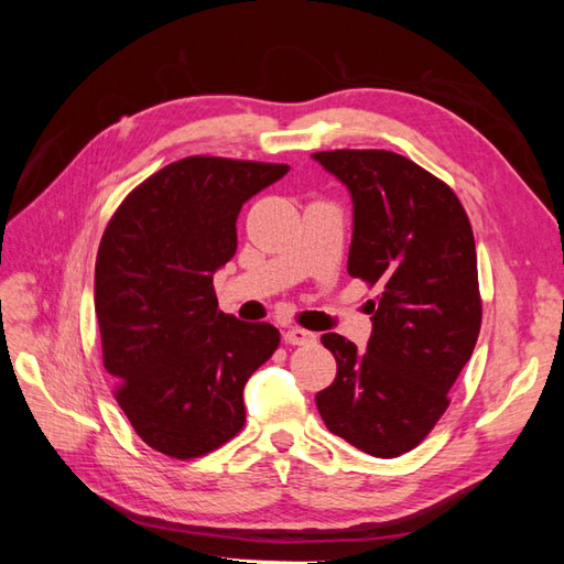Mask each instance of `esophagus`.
Segmentation results:
<instances>
[{"instance_id": "34e87169", "label": "esophagus", "mask_w": 564, "mask_h": 564, "mask_svg": "<svg viewBox=\"0 0 564 564\" xmlns=\"http://www.w3.org/2000/svg\"><path fill=\"white\" fill-rule=\"evenodd\" d=\"M315 334L308 332V329H301V327H289L284 332V344L289 346H308V344H315Z\"/></svg>"}]
</instances>
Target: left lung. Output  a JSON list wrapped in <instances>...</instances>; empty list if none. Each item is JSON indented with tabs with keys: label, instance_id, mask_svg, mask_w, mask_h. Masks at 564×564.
I'll list each match as a JSON object with an SVG mask.
<instances>
[{
	"label": "left lung",
	"instance_id": "left-lung-1",
	"mask_svg": "<svg viewBox=\"0 0 564 564\" xmlns=\"http://www.w3.org/2000/svg\"><path fill=\"white\" fill-rule=\"evenodd\" d=\"M313 160L352 199L348 272L381 289L367 303V350L334 332L322 336L336 379L315 404L334 435L395 458L445 414L480 334L473 230L449 187L395 152L332 150Z\"/></svg>",
	"mask_w": 564,
	"mask_h": 564
}]
</instances>
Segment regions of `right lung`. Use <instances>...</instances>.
Instances as JSON below:
<instances>
[{
	"label": "right lung",
	"mask_w": 564,
	"mask_h": 564,
	"mask_svg": "<svg viewBox=\"0 0 564 564\" xmlns=\"http://www.w3.org/2000/svg\"><path fill=\"white\" fill-rule=\"evenodd\" d=\"M286 164L185 158L122 202L96 256L104 365L139 437L195 458L245 425V386L280 346L268 322L218 311L216 270L237 251L242 204Z\"/></svg>",
	"instance_id": "obj_1"
}]
</instances>
